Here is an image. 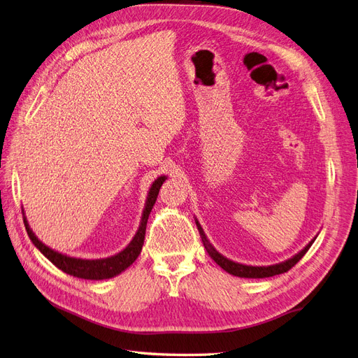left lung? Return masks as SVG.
<instances>
[{"instance_id": "8db88e82", "label": "left lung", "mask_w": 358, "mask_h": 358, "mask_svg": "<svg viewBox=\"0 0 358 358\" xmlns=\"http://www.w3.org/2000/svg\"><path fill=\"white\" fill-rule=\"evenodd\" d=\"M194 222H196L197 230H199V234L202 237V243L206 249V252L209 254V257L213 258L224 271H227L229 274H233V275H237V277H246V279H264V277H273L275 274H282V273L289 271L303 255L307 254V250L311 248V245L314 243L315 237H317L315 236L314 239L306 248L301 249L296 255H294L292 258H289L286 261H282L279 264H273V266H261V267L259 266H246V264L231 261L227 257H224L222 254H220L218 250L213 245H210V242L206 237V234H205V231L201 226V222L197 221V218H194Z\"/></svg>"}]
</instances>
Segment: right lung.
<instances>
[{
  "instance_id": "obj_1",
  "label": "right lung",
  "mask_w": 358,
  "mask_h": 358,
  "mask_svg": "<svg viewBox=\"0 0 358 358\" xmlns=\"http://www.w3.org/2000/svg\"><path fill=\"white\" fill-rule=\"evenodd\" d=\"M165 180H166V176H161L152 182V186L148 193V199H145V203H144L140 226H138L134 237H132V241L121 250V252H117L112 257L100 258V259H84V258H75V257H69V255H64L62 252H57V250L48 248L45 243H43L38 239L36 234L32 231V229L29 226L28 218H26V215H24V210L22 209L26 231H28V236L32 241V243L39 250H41V254L47 259H50L52 264H55L57 268L64 271L66 274H71L73 277H79V279H87V280L112 279V277L125 271L131 266V264L138 258L143 243H144L145 226H148L149 215H150L152 208L156 202L159 190H161V186Z\"/></svg>"
}]
</instances>
